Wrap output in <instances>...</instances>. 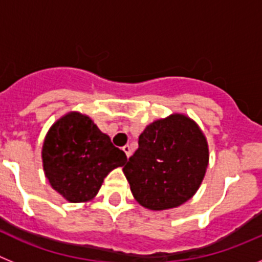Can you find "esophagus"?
Instances as JSON below:
<instances>
[{
  "label": "esophagus",
  "instance_id": "1",
  "mask_svg": "<svg viewBox=\"0 0 262 262\" xmlns=\"http://www.w3.org/2000/svg\"><path fill=\"white\" fill-rule=\"evenodd\" d=\"M122 149H123V151H124V154H126V156H127V157H129V156H131V155H133V148L129 147L128 144H127V145H124V147L122 148Z\"/></svg>",
  "mask_w": 262,
  "mask_h": 262
}]
</instances>
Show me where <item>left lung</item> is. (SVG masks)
<instances>
[{"instance_id": "obj_1", "label": "left lung", "mask_w": 262, "mask_h": 262, "mask_svg": "<svg viewBox=\"0 0 262 262\" xmlns=\"http://www.w3.org/2000/svg\"><path fill=\"white\" fill-rule=\"evenodd\" d=\"M138 144L123 168L134 198L149 210L173 209L190 200L209 164L200 127L185 115H170L145 127Z\"/></svg>"}]
</instances>
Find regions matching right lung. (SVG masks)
Returning a JSON list of instances; mask_svg holds the SVG:
<instances>
[{"label": "right lung", "instance_id": "obj_1", "mask_svg": "<svg viewBox=\"0 0 262 262\" xmlns=\"http://www.w3.org/2000/svg\"><path fill=\"white\" fill-rule=\"evenodd\" d=\"M41 157L51 186L69 202L92 200L103 178L127 161L126 154L80 113H69L51 127Z\"/></svg>", "mask_w": 262, "mask_h": 262}]
</instances>
